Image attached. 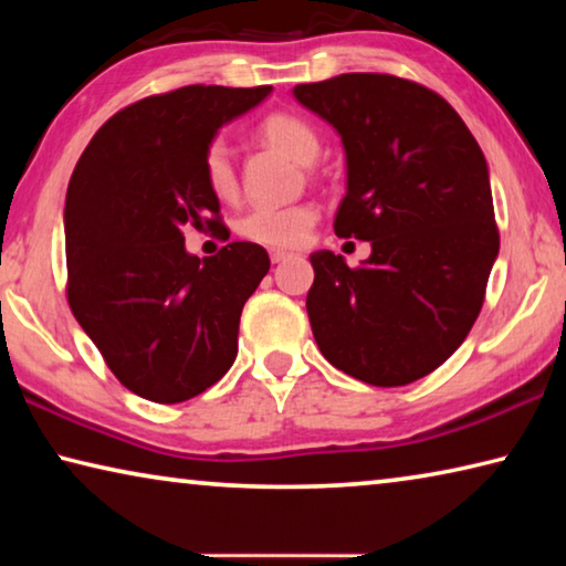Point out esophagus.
Instances as JSON below:
<instances>
[{"label": "esophagus", "instance_id": "esophagus-1", "mask_svg": "<svg viewBox=\"0 0 566 566\" xmlns=\"http://www.w3.org/2000/svg\"><path fill=\"white\" fill-rule=\"evenodd\" d=\"M290 252H284V249H270V260H272V264H280V262H284V260H290Z\"/></svg>", "mask_w": 566, "mask_h": 566}]
</instances>
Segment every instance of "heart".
<instances>
[{"label": "heart", "instance_id": "1", "mask_svg": "<svg viewBox=\"0 0 566 566\" xmlns=\"http://www.w3.org/2000/svg\"><path fill=\"white\" fill-rule=\"evenodd\" d=\"M260 137L264 142H270L272 147L282 149L284 155H290L294 161H300V165H312L322 151L319 132L304 117H300V114L292 112L266 114L260 122ZM202 171L209 191H212L217 199L234 197L237 171L224 142L214 139L212 145L205 149ZM314 224H317V209L312 205H256L249 207L247 212L239 217L237 232L249 239V242L276 249H292L306 242V237L312 234Z\"/></svg>", "mask_w": 566, "mask_h": 566}]
</instances>
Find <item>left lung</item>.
<instances>
[{"label":"left lung","mask_w":566,"mask_h":566,"mask_svg":"<svg viewBox=\"0 0 566 566\" xmlns=\"http://www.w3.org/2000/svg\"><path fill=\"white\" fill-rule=\"evenodd\" d=\"M294 97L347 155L334 232L371 242L357 270L327 249L310 256L314 339L344 375L409 385L452 357L484 304L500 254L486 159L452 104L401 76L339 74Z\"/></svg>","instance_id":"1"}]
</instances>
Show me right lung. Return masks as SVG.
Masks as SVG:
<instances>
[{
    "label": "right lung",
    "instance_id": "1",
    "mask_svg": "<svg viewBox=\"0 0 566 566\" xmlns=\"http://www.w3.org/2000/svg\"><path fill=\"white\" fill-rule=\"evenodd\" d=\"M270 92L191 84L139 99L102 124L74 167L66 300L112 375L149 401L202 395L234 364L239 317L270 254L232 242L199 260L181 232L222 227L205 149Z\"/></svg>",
    "mask_w": 566,
    "mask_h": 566
}]
</instances>
